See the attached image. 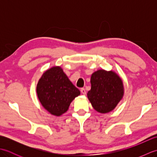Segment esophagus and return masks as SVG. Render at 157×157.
I'll return each mask as SVG.
<instances>
[{"label":"esophagus","mask_w":157,"mask_h":157,"mask_svg":"<svg viewBox=\"0 0 157 157\" xmlns=\"http://www.w3.org/2000/svg\"><path fill=\"white\" fill-rule=\"evenodd\" d=\"M80 91H81V92H82V94H84V95H86V91L85 88H81Z\"/></svg>","instance_id":"obj_1"}]
</instances>
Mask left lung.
<instances>
[{"label":"left lung","mask_w":157,"mask_h":157,"mask_svg":"<svg viewBox=\"0 0 157 157\" xmlns=\"http://www.w3.org/2000/svg\"><path fill=\"white\" fill-rule=\"evenodd\" d=\"M91 90L88 98L96 111H111L122 98L123 86L121 78L112 71L98 70L91 76Z\"/></svg>","instance_id":"obj_1"}]
</instances>
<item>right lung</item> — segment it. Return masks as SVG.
<instances>
[{"label": "right lung", "mask_w": 157, "mask_h": 157, "mask_svg": "<svg viewBox=\"0 0 157 157\" xmlns=\"http://www.w3.org/2000/svg\"><path fill=\"white\" fill-rule=\"evenodd\" d=\"M36 91L42 105L56 116L67 111L71 101L80 94V91L69 81L60 67H54L44 73Z\"/></svg>", "instance_id": "add662e5"}]
</instances>
